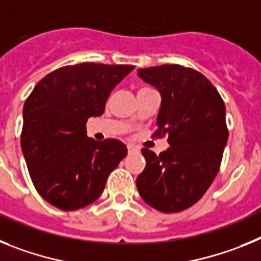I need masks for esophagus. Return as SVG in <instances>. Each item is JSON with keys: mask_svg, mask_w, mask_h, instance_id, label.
Wrapping results in <instances>:
<instances>
[{"mask_svg": "<svg viewBox=\"0 0 261 261\" xmlns=\"http://www.w3.org/2000/svg\"><path fill=\"white\" fill-rule=\"evenodd\" d=\"M127 149H128V152L133 153V152H138L139 149L137 148V147L134 146V144H127Z\"/></svg>", "mask_w": 261, "mask_h": 261, "instance_id": "obj_1", "label": "esophagus"}]
</instances>
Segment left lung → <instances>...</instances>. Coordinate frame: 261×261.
Instances as JSON below:
<instances>
[{"instance_id":"8db88e82","label":"left lung","mask_w":261,"mask_h":261,"mask_svg":"<svg viewBox=\"0 0 261 261\" xmlns=\"http://www.w3.org/2000/svg\"><path fill=\"white\" fill-rule=\"evenodd\" d=\"M162 94L158 130L169 147L156 155L142 149L146 168L137 177L144 202L162 213H178L202 198L221 167L227 143L226 108L202 73L178 64L138 69Z\"/></svg>"}]
</instances>
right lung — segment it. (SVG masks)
Returning <instances> with one entry per match:
<instances>
[{"label": "right lung", "instance_id": "obj_1", "mask_svg": "<svg viewBox=\"0 0 261 261\" xmlns=\"http://www.w3.org/2000/svg\"><path fill=\"white\" fill-rule=\"evenodd\" d=\"M134 65L81 63L51 72L23 106L21 147L38 193L64 212L93 203L109 174L127 155L118 139L87 137V122L99 117L112 90Z\"/></svg>", "mask_w": 261, "mask_h": 261}]
</instances>
